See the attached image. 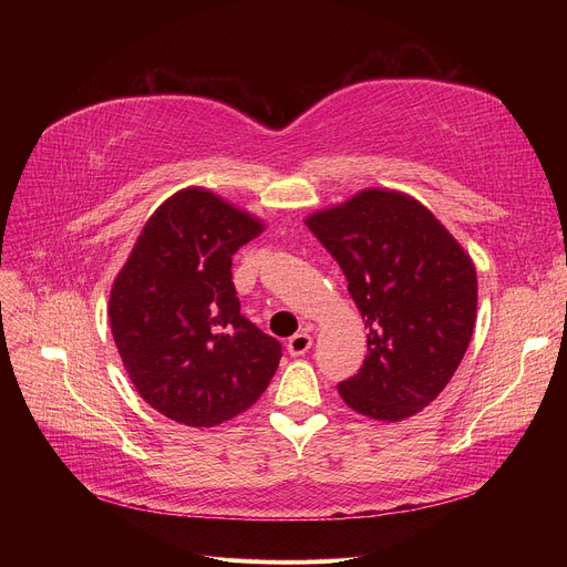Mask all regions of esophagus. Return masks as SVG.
Here are the masks:
<instances>
[{
    "label": "esophagus",
    "instance_id": "obj_1",
    "mask_svg": "<svg viewBox=\"0 0 567 567\" xmlns=\"http://www.w3.org/2000/svg\"><path fill=\"white\" fill-rule=\"evenodd\" d=\"M310 347H312V336H310V333H303V331L291 336L289 342H287V349H289L291 355H303Z\"/></svg>",
    "mask_w": 567,
    "mask_h": 567
}]
</instances>
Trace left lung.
<instances>
[{"label":"left lung","mask_w":567,"mask_h":567,"mask_svg":"<svg viewBox=\"0 0 567 567\" xmlns=\"http://www.w3.org/2000/svg\"><path fill=\"white\" fill-rule=\"evenodd\" d=\"M340 264L368 333L359 374L338 393L361 415L398 423L449 385L473 336L478 278L468 252L425 204L365 188L306 218Z\"/></svg>","instance_id":"1"}]
</instances>
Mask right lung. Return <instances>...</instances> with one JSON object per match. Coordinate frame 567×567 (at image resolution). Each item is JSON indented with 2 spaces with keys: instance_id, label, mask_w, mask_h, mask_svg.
<instances>
[{
  "instance_id": "right-lung-1",
  "label": "right lung",
  "mask_w": 567,
  "mask_h": 567,
  "mask_svg": "<svg viewBox=\"0 0 567 567\" xmlns=\"http://www.w3.org/2000/svg\"><path fill=\"white\" fill-rule=\"evenodd\" d=\"M264 220L190 186L142 227L116 274L107 317L140 398L165 419L216 427L250 409L271 383L282 347L241 315L231 255Z\"/></svg>"
}]
</instances>
